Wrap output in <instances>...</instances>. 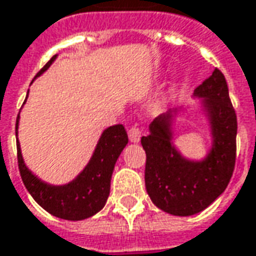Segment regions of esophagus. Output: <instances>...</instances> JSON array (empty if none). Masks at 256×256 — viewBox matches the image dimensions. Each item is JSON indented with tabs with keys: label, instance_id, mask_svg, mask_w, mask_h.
Segmentation results:
<instances>
[{
	"label": "esophagus",
	"instance_id": "esophagus-1",
	"mask_svg": "<svg viewBox=\"0 0 256 256\" xmlns=\"http://www.w3.org/2000/svg\"><path fill=\"white\" fill-rule=\"evenodd\" d=\"M128 138L131 142L134 144H136L140 140V128H139L138 125H134L132 128H130V131H128Z\"/></svg>",
	"mask_w": 256,
	"mask_h": 256
}]
</instances>
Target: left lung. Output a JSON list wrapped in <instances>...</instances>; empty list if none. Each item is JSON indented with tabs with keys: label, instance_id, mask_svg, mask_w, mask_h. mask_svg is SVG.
I'll use <instances>...</instances> for the list:
<instances>
[{
	"label": "left lung",
	"instance_id": "left-lung-1",
	"mask_svg": "<svg viewBox=\"0 0 256 256\" xmlns=\"http://www.w3.org/2000/svg\"><path fill=\"white\" fill-rule=\"evenodd\" d=\"M204 98L210 120L213 146L202 162L184 158L172 144L176 110L158 116L140 144L146 152L145 185L152 202L174 216L202 212L224 192L230 182L237 152V116L224 75L214 70L194 93Z\"/></svg>",
	"mask_w": 256,
	"mask_h": 256
}]
</instances>
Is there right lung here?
Masks as SVG:
<instances>
[{"mask_svg": "<svg viewBox=\"0 0 256 256\" xmlns=\"http://www.w3.org/2000/svg\"><path fill=\"white\" fill-rule=\"evenodd\" d=\"M56 57L57 56L44 65L37 76L52 64ZM19 114L16 118V135ZM126 144L128 135L124 125L117 124L107 128L98 139L89 164L76 178L66 185L46 184L32 174L24 164L19 142H16L18 166L26 190L43 209L60 219L84 220L96 214L106 205L110 194L114 166Z\"/></svg>", "mask_w": 256, "mask_h": 256, "instance_id": "1", "label": "right lung"}]
</instances>
